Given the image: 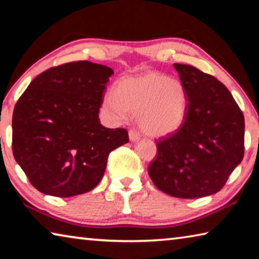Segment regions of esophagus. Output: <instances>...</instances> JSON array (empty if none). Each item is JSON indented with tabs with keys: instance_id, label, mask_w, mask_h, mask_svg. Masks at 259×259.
Instances as JSON below:
<instances>
[{
	"instance_id": "obj_1",
	"label": "esophagus",
	"mask_w": 259,
	"mask_h": 259,
	"mask_svg": "<svg viewBox=\"0 0 259 259\" xmlns=\"http://www.w3.org/2000/svg\"><path fill=\"white\" fill-rule=\"evenodd\" d=\"M139 137L140 136H139V133L137 130H135V129L129 130V138L131 142H136V140L139 139Z\"/></svg>"
}]
</instances>
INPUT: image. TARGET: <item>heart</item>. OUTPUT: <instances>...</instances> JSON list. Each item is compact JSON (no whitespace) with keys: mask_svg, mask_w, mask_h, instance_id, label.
<instances>
[{"mask_svg":"<svg viewBox=\"0 0 259 259\" xmlns=\"http://www.w3.org/2000/svg\"><path fill=\"white\" fill-rule=\"evenodd\" d=\"M187 104L186 89L181 81L157 72H147L121 78L115 93L109 91L104 96L103 109L113 122H122L130 113H137L143 133L164 137L183 125Z\"/></svg>","mask_w":259,"mask_h":259,"instance_id":"1","label":"heart"}]
</instances>
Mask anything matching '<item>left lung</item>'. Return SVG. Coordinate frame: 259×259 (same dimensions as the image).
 <instances>
[{"mask_svg":"<svg viewBox=\"0 0 259 259\" xmlns=\"http://www.w3.org/2000/svg\"><path fill=\"white\" fill-rule=\"evenodd\" d=\"M187 93L183 125L156 140L148 175L160 191L182 199L214 194L244 154V117L229 89L191 65L174 64Z\"/></svg>","mask_w":259,"mask_h":259,"instance_id":"left-lung-1","label":"left lung"}]
</instances>
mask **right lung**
Instances as JSON below:
<instances>
[{"label": "right lung", "mask_w": 259, "mask_h": 259, "mask_svg": "<svg viewBox=\"0 0 259 259\" xmlns=\"http://www.w3.org/2000/svg\"><path fill=\"white\" fill-rule=\"evenodd\" d=\"M114 72L88 60L51 67L29 83L12 115V152L43 194L87 193L104 176L113 150L128 131L100 124L98 113Z\"/></svg>", "instance_id": "1"}]
</instances>
